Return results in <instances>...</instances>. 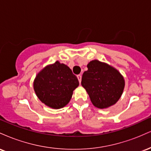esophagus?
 <instances>
[{
	"label": "esophagus",
	"mask_w": 151,
	"mask_h": 151,
	"mask_svg": "<svg viewBox=\"0 0 151 151\" xmlns=\"http://www.w3.org/2000/svg\"><path fill=\"white\" fill-rule=\"evenodd\" d=\"M77 78H78V80H79V83H81V75H80V74L77 75Z\"/></svg>",
	"instance_id": "1"
}]
</instances>
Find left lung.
I'll use <instances>...</instances> for the list:
<instances>
[{
  "label": "left lung",
  "instance_id": "left-lung-1",
  "mask_svg": "<svg viewBox=\"0 0 151 151\" xmlns=\"http://www.w3.org/2000/svg\"><path fill=\"white\" fill-rule=\"evenodd\" d=\"M87 68L82 75L81 86L92 104L99 109H107L115 104L125 87L122 74L112 66L97 60L89 62Z\"/></svg>",
  "mask_w": 151,
  "mask_h": 151
}]
</instances>
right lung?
I'll return each instance as SVG.
<instances>
[{
  "mask_svg": "<svg viewBox=\"0 0 151 151\" xmlns=\"http://www.w3.org/2000/svg\"><path fill=\"white\" fill-rule=\"evenodd\" d=\"M79 81L68 66L56 61L37 74L33 89L37 98L54 109L63 108L70 101Z\"/></svg>",
  "mask_w": 151,
  "mask_h": 151,
  "instance_id": "1",
  "label": "right lung"
}]
</instances>
